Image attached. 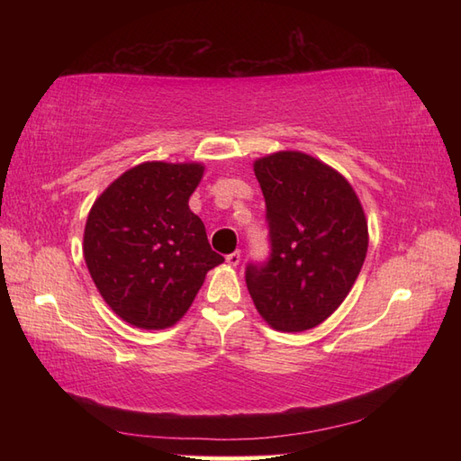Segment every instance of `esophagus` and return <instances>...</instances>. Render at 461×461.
Instances as JSON below:
<instances>
[{
	"mask_svg": "<svg viewBox=\"0 0 461 461\" xmlns=\"http://www.w3.org/2000/svg\"><path fill=\"white\" fill-rule=\"evenodd\" d=\"M225 261H228L230 267H238L240 263H241V253L240 251H233V253H230L228 258H225Z\"/></svg>",
	"mask_w": 461,
	"mask_h": 461,
	"instance_id": "esophagus-1",
	"label": "esophagus"
}]
</instances>
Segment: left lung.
Listing matches in <instances>:
<instances>
[{"label": "left lung", "instance_id": "left-lung-1", "mask_svg": "<svg viewBox=\"0 0 461 461\" xmlns=\"http://www.w3.org/2000/svg\"><path fill=\"white\" fill-rule=\"evenodd\" d=\"M266 198L271 258L246 283L271 329L303 332L347 299L368 249V221L348 180L315 156L279 150L253 162Z\"/></svg>", "mask_w": 461, "mask_h": 461}]
</instances>
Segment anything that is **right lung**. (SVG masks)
<instances>
[{
    "instance_id": "right-lung-1",
    "label": "right lung",
    "mask_w": 461,
    "mask_h": 461,
    "mask_svg": "<svg viewBox=\"0 0 461 461\" xmlns=\"http://www.w3.org/2000/svg\"><path fill=\"white\" fill-rule=\"evenodd\" d=\"M203 170L200 162H142L121 174L86 218V267L106 305L136 329L176 325L205 273L223 261L188 205Z\"/></svg>"
}]
</instances>
